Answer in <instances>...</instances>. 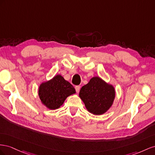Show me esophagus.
Wrapping results in <instances>:
<instances>
[{"mask_svg": "<svg viewBox=\"0 0 155 155\" xmlns=\"http://www.w3.org/2000/svg\"><path fill=\"white\" fill-rule=\"evenodd\" d=\"M74 88H75V90H76L77 93H78V92H79V90H80L81 87L79 86H76L74 87Z\"/></svg>", "mask_w": 155, "mask_h": 155, "instance_id": "obj_1", "label": "esophagus"}]
</instances>
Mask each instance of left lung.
I'll use <instances>...</instances> for the list:
<instances>
[{
    "instance_id": "obj_1",
    "label": "left lung",
    "mask_w": 155,
    "mask_h": 155,
    "mask_svg": "<svg viewBox=\"0 0 155 155\" xmlns=\"http://www.w3.org/2000/svg\"><path fill=\"white\" fill-rule=\"evenodd\" d=\"M79 97L88 112L94 115H102L112 106L116 90L113 85L99 77H94L82 87Z\"/></svg>"
}]
</instances>
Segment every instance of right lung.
<instances>
[{"instance_id":"add662e5","label":"right lung","mask_w":155,"mask_h":155,"mask_svg":"<svg viewBox=\"0 0 155 155\" xmlns=\"http://www.w3.org/2000/svg\"><path fill=\"white\" fill-rule=\"evenodd\" d=\"M76 94L74 87L61 74H56L49 81L43 82L38 88L41 103L48 109L56 110L70 95Z\"/></svg>"}]
</instances>
